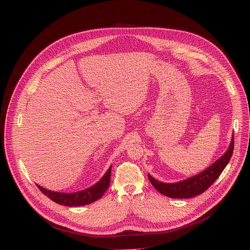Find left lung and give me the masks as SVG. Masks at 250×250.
Returning a JSON list of instances; mask_svg holds the SVG:
<instances>
[{"label": "left lung", "instance_id": "obj_1", "mask_svg": "<svg viewBox=\"0 0 250 250\" xmlns=\"http://www.w3.org/2000/svg\"><path fill=\"white\" fill-rule=\"evenodd\" d=\"M233 146L234 141L232 133L230 144L225 154H223L222 157L214 162L210 167L191 178L178 183L169 184L159 182L148 174L149 181L160 193L171 198H190L199 195L214 184V182L219 178L224 169L227 167L232 155Z\"/></svg>", "mask_w": 250, "mask_h": 250}]
</instances>
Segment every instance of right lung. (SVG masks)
<instances>
[{
	"label": "right lung",
	"mask_w": 250,
	"mask_h": 250,
	"mask_svg": "<svg viewBox=\"0 0 250 250\" xmlns=\"http://www.w3.org/2000/svg\"><path fill=\"white\" fill-rule=\"evenodd\" d=\"M111 170H112V166H110V168L105 173V175L95 185L76 192H70V193L57 192V191L46 189L40 187L39 185H36V186L46 196H48L51 200H53L54 202L60 205L69 206V207L84 206V205L95 202L96 200L100 199L103 196V194L105 193V191L108 189L110 186Z\"/></svg>",
	"instance_id": "obj_1"
}]
</instances>
